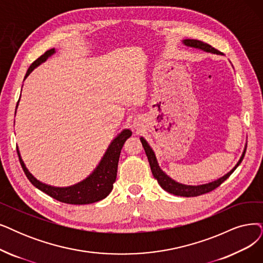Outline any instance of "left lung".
<instances>
[{"instance_id":"1","label":"left lung","mask_w":263,"mask_h":263,"mask_svg":"<svg viewBox=\"0 0 263 263\" xmlns=\"http://www.w3.org/2000/svg\"><path fill=\"white\" fill-rule=\"evenodd\" d=\"M182 43L187 47L201 49V50L206 51V52H211V54L221 55V52H220L219 50L212 47L211 45L207 44V43H204V42H202V41L186 39V40L182 41ZM140 141L142 143V146H143L146 156H148V160H149V164H150V167H151V172L153 174V177L157 180V182H159V184L168 193L174 194V195H178V196H184V197L198 196V195H202V194H205V193H208V192L215 190L216 187H218L224 180L228 179V178L231 176V174H232L236 170L237 166L241 163V161H243L244 156H245V152H246V148H247V144H246L245 149L243 151V154H241L240 159L237 162V164L233 167V170H231L228 174H226L221 178H219V179H217L215 181H212L209 183H205V184L187 185V184H182V183L177 182L174 179H172L170 176H167L161 170V167L159 166V163H157L155 154H154L153 150L151 149V146L149 145V143L146 142V140L143 137L140 138Z\"/></svg>"}]
</instances>
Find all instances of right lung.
<instances>
[{"mask_svg":"<svg viewBox=\"0 0 263 263\" xmlns=\"http://www.w3.org/2000/svg\"><path fill=\"white\" fill-rule=\"evenodd\" d=\"M55 48H51L44 52L40 58H37L32 65H31L26 73L25 79L32 72L37 66H40L42 62L46 61V59L55 54ZM18 107V102H17ZM16 107V109H17ZM132 136V130L124 129L122 130L117 137H115L112 142L110 143L109 148L104 153L103 157L101 159L100 163L86 179L83 181L73 184L70 186L59 187V186H51L45 184L43 182L39 181L36 178L31 174L20 156L19 150L17 148V153L19 156L20 164H22L23 170L29 179V181L32 183L35 187L42 192L46 193L50 197L57 199L59 202L72 204V205H84V204H91L98 201H101L104 197H107L113 189V183L117 179V173H118V164L121 150L125 141L127 140Z\"/></svg>","mask_w":263,"mask_h":263,"instance_id":"right-lung-1","label":"right lung"}]
</instances>
